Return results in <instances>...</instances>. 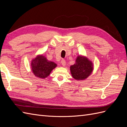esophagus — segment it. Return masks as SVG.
Instances as JSON below:
<instances>
[{"mask_svg": "<svg viewBox=\"0 0 127 127\" xmlns=\"http://www.w3.org/2000/svg\"><path fill=\"white\" fill-rule=\"evenodd\" d=\"M61 64H62L63 66H66V61H65L64 59H62V60H61Z\"/></svg>", "mask_w": 127, "mask_h": 127, "instance_id": "1", "label": "esophagus"}]
</instances>
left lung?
Wrapping results in <instances>:
<instances>
[{"label":"left lung","instance_id":"8db88e82","mask_svg":"<svg viewBox=\"0 0 127 127\" xmlns=\"http://www.w3.org/2000/svg\"><path fill=\"white\" fill-rule=\"evenodd\" d=\"M70 69L73 78L76 80H84L91 74L93 70V63L86 57L79 56Z\"/></svg>","mask_w":127,"mask_h":127}]
</instances>
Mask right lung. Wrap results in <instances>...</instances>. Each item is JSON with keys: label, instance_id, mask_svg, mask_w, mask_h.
I'll list each match as a JSON object with an SVG mask.
<instances>
[{"label": "right lung", "instance_id": "1", "mask_svg": "<svg viewBox=\"0 0 127 127\" xmlns=\"http://www.w3.org/2000/svg\"><path fill=\"white\" fill-rule=\"evenodd\" d=\"M31 68L33 73L36 77L45 78L50 75L51 71L57 67V64L50 61L43 56H37L31 61Z\"/></svg>", "mask_w": 127, "mask_h": 127}]
</instances>
